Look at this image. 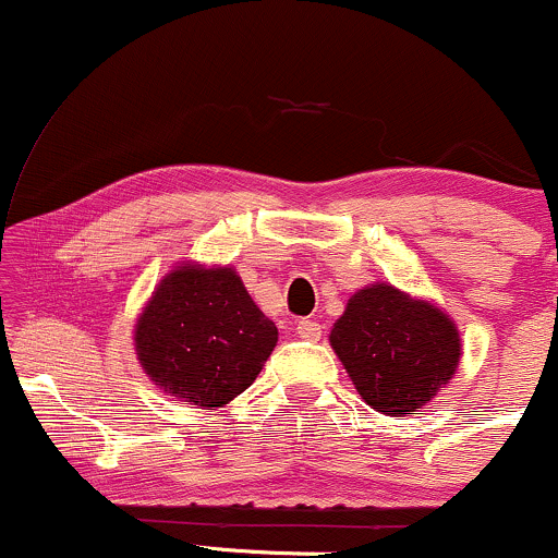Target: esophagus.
<instances>
[{
    "mask_svg": "<svg viewBox=\"0 0 558 558\" xmlns=\"http://www.w3.org/2000/svg\"><path fill=\"white\" fill-rule=\"evenodd\" d=\"M296 336L304 338V341H319V336H323V325L315 323V319H299Z\"/></svg>",
    "mask_w": 558,
    "mask_h": 558,
    "instance_id": "1",
    "label": "esophagus"
}]
</instances>
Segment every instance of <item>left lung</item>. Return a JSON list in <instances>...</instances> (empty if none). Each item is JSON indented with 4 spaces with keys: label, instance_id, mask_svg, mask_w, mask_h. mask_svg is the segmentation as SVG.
Instances as JSON below:
<instances>
[{
    "label": "left lung",
    "instance_id": "obj_1",
    "mask_svg": "<svg viewBox=\"0 0 558 558\" xmlns=\"http://www.w3.org/2000/svg\"><path fill=\"white\" fill-rule=\"evenodd\" d=\"M330 345L375 412L407 417L457 373L462 338L438 306L390 283L356 291L330 330Z\"/></svg>",
    "mask_w": 558,
    "mask_h": 558
}]
</instances>
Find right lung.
I'll use <instances>...</instances> for the list:
<instances>
[{
	"label": "right lung",
	"instance_id": "1",
	"mask_svg": "<svg viewBox=\"0 0 558 558\" xmlns=\"http://www.w3.org/2000/svg\"><path fill=\"white\" fill-rule=\"evenodd\" d=\"M133 341L157 388L196 407H226L257 380L278 328L233 267L185 262L159 280Z\"/></svg>",
	"mask_w": 558,
	"mask_h": 558
}]
</instances>
